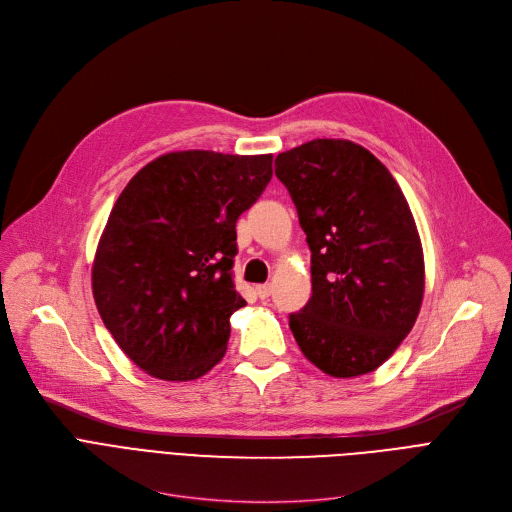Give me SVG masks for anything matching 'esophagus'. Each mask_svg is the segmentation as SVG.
<instances>
[{"label":"esophagus","mask_w":512,"mask_h":512,"mask_svg":"<svg viewBox=\"0 0 512 512\" xmlns=\"http://www.w3.org/2000/svg\"><path fill=\"white\" fill-rule=\"evenodd\" d=\"M255 290H257L259 299H267L272 294V284H259Z\"/></svg>","instance_id":"esophagus-1"}]
</instances>
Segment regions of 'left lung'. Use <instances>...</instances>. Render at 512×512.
<instances>
[{
    "label": "left lung",
    "instance_id": "8db88e82",
    "mask_svg": "<svg viewBox=\"0 0 512 512\" xmlns=\"http://www.w3.org/2000/svg\"><path fill=\"white\" fill-rule=\"evenodd\" d=\"M311 249L309 303L290 313L303 355L332 378L378 369L421 309L425 270L409 203L382 161L344 139L276 157Z\"/></svg>",
    "mask_w": 512,
    "mask_h": 512
}]
</instances>
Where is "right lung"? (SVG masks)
<instances>
[{
  "label": "right lung",
  "mask_w": 512,
  "mask_h": 512,
  "mask_svg": "<svg viewBox=\"0 0 512 512\" xmlns=\"http://www.w3.org/2000/svg\"><path fill=\"white\" fill-rule=\"evenodd\" d=\"M272 180V155L174 151L120 193L93 261V297L124 355L157 380L188 382L226 355L236 220Z\"/></svg>",
  "instance_id": "add662e5"
}]
</instances>
